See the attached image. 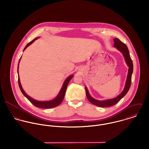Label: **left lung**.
I'll list each match as a JSON object with an SVG mask.
<instances>
[{"label": "left lung", "instance_id": "1", "mask_svg": "<svg viewBox=\"0 0 149 149\" xmlns=\"http://www.w3.org/2000/svg\"><path fill=\"white\" fill-rule=\"evenodd\" d=\"M113 42H114L113 47H116V49H118L120 52L122 53V54L124 57L125 62L128 67L127 79H126V83H125V85L123 91L118 96L112 99H107L104 100H98L93 98L90 95L87 88L85 86L86 95L88 100L92 104L97 106L100 107H108L112 106L117 104L127 94L130 88V85L131 83V76L133 72V64L130 56V53L128 49L127 46L125 43L122 42L118 38H114Z\"/></svg>", "mask_w": 149, "mask_h": 149}]
</instances>
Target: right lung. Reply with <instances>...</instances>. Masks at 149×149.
<instances>
[{
  "label": "right lung",
  "mask_w": 149,
  "mask_h": 149,
  "mask_svg": "<svg viewBox=\"0 0 149 149\" xmlns=\"http://www.w3.org/2000/svg\"><path fill=\"white\" fill-rule=\"evenodd\" d=\"M39 37H37L35 39H34L31 42L27 43L26 45V46H25V47L23 49V52L24 50L30 45H31L36 40L38 39ZM21 59H19V63L20 62V60ZM18 69H19V64L18 65V84L20 88V89L22 93H23V95L34 105L36 107H39V108H53V107H56L58 106V105H60L62 102L63 101L64 96L66 93V88L68 85V83H69L70 80L72 79V77H73V74L70 75L69 76H68L65 80L64 81L63 85L62 86L59 93H58V95L56 96V97L55 98H54L53 99L51 100H47V101H40V100H37L36 99H34L33 98L31 97L30 96H29L23 90L22 86L21 83L20 81V79H19V73H18Z\"/></svg>",
  "instance_id": "add662e5"
}]
</instances>
